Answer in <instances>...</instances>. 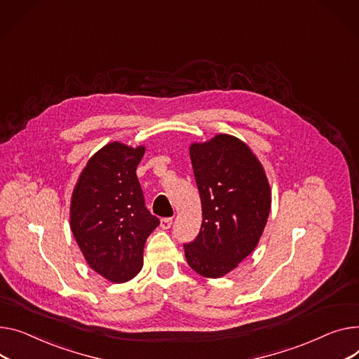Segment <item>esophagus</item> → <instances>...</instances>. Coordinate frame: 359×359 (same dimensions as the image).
Segmentation results:
<instances>
[{"mask_svg":"<svg viewBox=\"0 0 359 359\" xmlns=\"http://www.w3.org/2000/svg\"><path fill=\"white\" fill-rule=\"evenodd\" d=\"M172 225H173V218H163V219L160 221V226H161L163 229H169Z\"/></svg>","mask_w":359,"mask_h":359,"instance_id":"1","label":"esophagus"}]
</instances>
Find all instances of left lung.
I'll return each instance as SVG.
<instances>
[{
  "instance_id": "obj_1",
  "label": "left lung",
  "mask_w": 359,
  "mask_h": 359,
  "mask_svg": "<svg viewBox=\"0 0 359 359\" xmlns=\"http://www.w3.org/2000/svg\"><path fill=\"white\" fill-rule=\"evenodd\" d=\"M202 202V225L183 244L187 264L198 274L218 278L233 270L257 247L271 208L267 176L241 140L219 134L190 146Z\"/></svg>"
}]
</instances>
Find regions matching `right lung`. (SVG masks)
I'll return each instance as SVG.
<instances>
[{
  "instance_id": "right-lung-1",
  "label": "right lung",
  "mask_w": 359,
  "mask_h": 359,
  "mask_svg": "<svg viewBox=\"0 0 359 359\" xmlns=\"http://www.w3.org/2000/svg\"><path fill=\"white\" fill-rule=\"evenodd\" d=\"M144 147L109 142L93 154L75 186L70 229L92 270L124 283L142 267V251L160 219L146 208L137 177Z\"/></svg>"
}]
</instances>
